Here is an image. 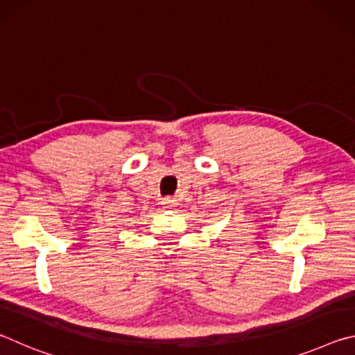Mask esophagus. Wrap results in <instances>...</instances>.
Masks as SVG:
<instances>
[{"mask_svg":"<svg viewBox=\"0 0 355 355\" xmlns=\"http://www.w3.org/2000/svg\"><path fill=\"white\" fill-rule=\"evenodd\" d=\"M161 205L166 209H171V208H175L177 207V200L173 199V197H164L163 202H161Z\"/></svg>","mask_w":355,"mask_h":355,"instance_id":"esophagus-1","label":"esophagus"}]
</instances>
